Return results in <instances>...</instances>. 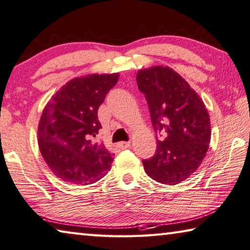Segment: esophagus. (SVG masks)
<instances>
[{
    "instance_id": "esophagus-1",
    "label": "esophagus",
    "mask_w": 250,
    "mask_h": 250,
    "mask_svg": "<svg viewBox=\"0 0 250 250\" xmlns=\"http://www.w3.org/2000/svg\"><path fill=\"white\" fill-rule=\"evenodd\" d=\"M130 146V142H120L116 144V147L120 148V149H125V148H128Z\"/></svg>"
}]
</instances>
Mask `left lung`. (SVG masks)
Segmentation results:
<instances>
[{
    "label": "left lung",
    "instance_id": "left-lung-1",
    "mask_svg": "<svg viewBox=\"0 0 250 250\" xmlns=\"http://www.w3.org/2000/svg\"><path fill=\"white\" fill-rule=\"evenodd\" d=\"M139 91L149 107L157 137L156 154L143 160L148 177L174 186L189 178L202 163L211 139L208 109L198 93L174 70L163 65L139 70Z\"/></svg>",
    "mask_w": 250,
    "mask_h": 250
}]
</instances>
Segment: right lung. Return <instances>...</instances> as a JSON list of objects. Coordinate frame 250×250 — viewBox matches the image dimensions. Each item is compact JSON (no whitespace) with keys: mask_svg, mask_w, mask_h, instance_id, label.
<instances>
[{"mask_svg":"<svg viewBox=\"0 0 250 250\" xmlns=\"http://www.w3.org/2000/svg\"><path fill=\"white\" fill-rule=\"evenodd\" d=\"M118 73L74 78L52 96L38 126V145L50 170L76 186L92 185L111 169L113 155L92 143L102 128L98 109L116 84Z\"/></svg>","mask_w":250,"mask_h":250,"instance_id":"add662e5","label":"right lung"}]
</instances>
